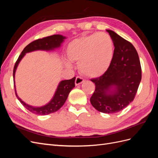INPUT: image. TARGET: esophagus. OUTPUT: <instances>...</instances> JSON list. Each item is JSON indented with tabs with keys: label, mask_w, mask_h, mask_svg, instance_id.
Returning a JSON list of instances; mask_svg holds the SVG:
<instances>
[{
	"label": "esophagus",
	"mask_w": 158,
	"mask_h": 158,
	"mask_svg": "<svg viewBox=\"0 0 158 158\" xmlns=\"http://www.w3.org/2000/svg\"><path fill=\"white\" fill-rule=\"evenodd\" d=\"M84 81V80L82 78L80 77V76H77L76 78V80H75V84H76V85H78L82 83H83Z\"/></svg>",
	"instance_id": "34e87169"
}]
</instances>
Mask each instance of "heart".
<instances>
[{"mask_svg": "<svg viewBox=\"0 0 158 158\" xmlns=\"http://www.w3.org/2000/svg\"><path fill=\"white\" fill-rule=\"evenodd\" d=\"M67 55L71 61L78 62L79 70L89 77L103 75L109 68L114 55V44L106 33H95L76 39L70 43ZM67 68L72 69L69 60L65 61Z\"/></svg>", "mask_w": 158, "mask_h": 158, "instance_id": "b5f03b06", "label": "heart"}]
</instances>
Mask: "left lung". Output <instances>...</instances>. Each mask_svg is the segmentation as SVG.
Wrapping results in <instances>:
<instances>
[{
    "label": "left lung",
    "mask_w": 158,
    "mask_h": 158,
    "mask_svg": "<svg viewBox=\"0 0 158 158\" xmlns=\"http://www.w3.org/2000/svg\"><path fill=\"white\" fill-rule=\"evenodd\" d=\"M114 44V55L109 68L99 78L91 80L95 89L90 102L98 111L115 113L131 103L142 78L138 52L130 42L107 30Z\"/></svg>",
    "instance_id": "left-lung-1"
}]
</instances>
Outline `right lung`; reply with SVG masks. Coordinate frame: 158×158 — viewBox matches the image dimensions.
<instances>
[{"label":"right lung","mask_w":158,"mask_h":158,"mask_svg":"<svg viewBox=\"0 0 158 158\" xmlns=\"http://www.w3.org/2000/svg\"><path fill=\"white\" fill-rule=\"evenodd\" d=\"M66 38V37L63 35L57 34L33 41V42L30 43V44H28L25 48L23 49V50L21 52V54L19 56L17 61L16 62L15 65H14L13 70V78L16 95L18 99L20 102V103L23 106H24L28 111H30L33 113L39 114V115H45V114H49L50 113H55L58 111L65 103L70 91L75 87L76 77H74L70 80L60 81L58 85V86H57L53 97H52V98L48 103H47L45 106L41 107H33L26 103L24 102H23L17 95L14 78H15V73L18 66L23 57L25 56L26 53H27V52L38 50L47 51H53L55 49L59 48Z\"/></svg>","instance_id":"1"}]
</instances>
